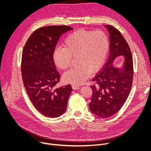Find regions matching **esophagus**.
I'll list each match as a JSON object with an SVG mask.
<instances>
[{"label": "esophagus", "instance_id": "1", "mask_svg": "<svg viewBox=\"0 0 151 151\" xmlns=\"http://www.w3.org/2000/svg\"><path fill=\"white\" fill-rule=\"evenodd\" d=\"M72 87L73 90H78V89H79V86L75 85H73L72 86Z\"/></svg>", "mask_w": 151, "mask_h": 151}]
</instances>
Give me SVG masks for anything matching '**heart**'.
I'll return each instance as SVG.
<instances>
[{
  "label": "heart",
  "mask_w": 151,
  "mask_h": 151,
  "mask_svg": "<svg viewBox=\"0 0 151 151\" xmlns=\"http://www.w3.org/2000/svg\"><path fill=\"white\" fill-rule=\"evenodd\" d=\"M64 46L55 48L53 61L58 68L66 70L70 67L72 57H76L78 66L64 73L63 79L66 83L79 85L103 66L109 51V39L101 30L79 29L65 39Z\"/></svg>",
  "instance_id": "obj_1"
}]
</instances>
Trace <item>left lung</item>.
I'll list each match as a JSON object with an SVG mask.
<instances>
[{
	"instance_id": "8db88e82",
	"label": "left lung",
	"mask_w": 151,
	"mask_h": 151,
	"mask_svg": "<svg viewBox=\"0 0 151 151\" xmlns=\"http://www.w3.org/2000/svg\"><path fill=\"white\" fill-rule=\"evenodd\" d=\"M110 35V54L103 69L93 81V95L89 104L93 114L102 118L111 117L120 109L130 93L133 78L132 52L121 32L114 26L106 25ZM125 60L122 68L114 67L113 61L118 56Z\"/></svg>"
}]
</instances>
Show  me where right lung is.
Instances as JSON below:
<instances>
[{"instance_id": "obj_1", "label": "right lung", "mask_w": 151, "mask_h": 151, "mask_svg": "<svg viewBox=\"0 0 151 151\" xmlns=\"http://www.w3.org/2000/svg\"><path fill=\"white\" fill-rule=\"evenodd\" d=\"M71 30L67 26L40 27L30 35L23 50L21 67L25 89L35 108L49 118L65 112L72 91L70 85L54 88L60 75L52 58L60 37Z\"/></svg>"}]
</instances>
